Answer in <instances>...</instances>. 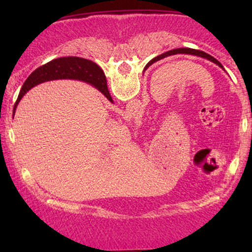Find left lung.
<instances>
[{"instance_id": "left-lung-1", "label": "left lung", "mask_w": 252, "mask_h": 252, "mask_svg": "<svg viewBox=\"0 0 252 252\" xmlns=\"http://www.w3.org/2000/svg\"><path fill=\"white\" fill-rule=\"evenodd\" d=\"M174 54H190V56H196V57L205 58V59H207V60H210V62L217 63V65L220 66V67L222 68L221 63H219L218 60L216 59V58H213L212 56H210V54L205 53V52H202V51L194 50V48H186V47H185V48H175V50H170L168 52H166V53L161 54V56L154 58V59L152 60V63L158 62V60L163 59V58H166V57H168V56H174Z\"/></svg>"}]
</instances>
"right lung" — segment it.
<instances>
[{
	"instance_id": "1",
	"label": "right lung",
	"mask_w": 252,
	"mask_h": 252,
	"mask_svg": "<svg viewBox=\"0 0 252 252\" xmlns=\"http://www.w3.org/2000/svg\"><path fill=\"white\" fill-rule=\"evenodd\" d=\"M67 78L68 79H79L91 83L109 100H112L108 90V85H106L105 76H104L102 68L97 63H92L91 60L78 57L58 58V59L52 60V62L37 67L27 78L21 91H20L15 105H14V114H15L17 104L28 90L34 88L37 84L48 82V80L67 79Z\"/></svg>"
}]
</instances>
